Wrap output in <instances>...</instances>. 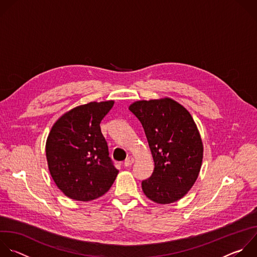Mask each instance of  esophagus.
<instances>
[{"label": "esophagus", "instance_id": "34e87169", "mask_svg": "<svg viewBox=\"0 0 257 257\" xmlns=\"http://www.w3.org/2000/svg\"><path fill=\"white\" fill-rule=\"evenodd\" d=\"M133 162H134V158H133L132 156H129V157H127L126 160L124 161V165H125V166H131Z\"/></svg>", "mask_w": 257, "mask_h": 257}]
</instances>
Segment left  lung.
<instances>
[{"mask_svg":"<svg viewBox=\"0 0 257 257\" xmlns=\"http://www.w3.org/2000/svg\"><path fill=\"white\" fill-rule=\"evenodd\" d=\"M129 110L144 129L154 161L151 177L142 182L144 195L160 205L184 198L195 185L204 145L190 112L172 98L141 100Z\"/></svg>","mask_w":257,"mask_h":257,"instance_id":"obj_1","label":"left lung"}]
</instances>
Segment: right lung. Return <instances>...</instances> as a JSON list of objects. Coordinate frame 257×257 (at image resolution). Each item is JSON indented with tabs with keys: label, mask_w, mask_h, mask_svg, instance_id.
<instances>
[{
	"label": "right lung",
	"mask_w": 257,
	"mask_h": 257,
	"mask_svg": "<svg viewBox=\"0 0 257 257\" xmlns=\"http://www.w3.org/2000/svg\"><path fill=\"white\" fill-rule=\"evenodd\" d=\"M114 104L111 100L77 106L50 129L45 144L48 169L56 187L69 199L89 202L102 197L119 174L100 126Z\"/></svg>",
	"instance_id": "obj_1"
}]
</instances>
